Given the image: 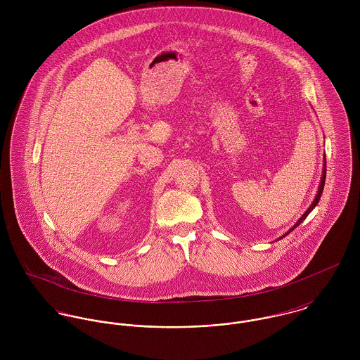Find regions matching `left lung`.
<instances>
[{
	"label": "left lung",
	"instance_id": "left-lung-1",
	"mask_svg": "<svg viewBox=\"0 0 360 360\" xmlns=\"http://www.w3.org/2000/svg\"><path fill=\"white\" fill-rule=\"evenodd\" d=\"M324 181H326V162H324V169H323V176H321V183H320V187H319V191H317V195H316V198H314V201H313V204H311V205L309 206L308 210H307V212H305V213H304V214H302V217H301V219H300V220H298V221H297V224H295V226H294V227H292V229H291V230H290V231H292V230H294V229H295V227H297V226H300V224H301V223H302V221H304V220H305V219H307V216H308L309 213H310V212H311V209H313V207H314V206L317 205V202H319V200H320V197H321V193H323V188H324ZM290 231H288V233H290ZM288 233H287V234H288Z\"/></svg>",
	"mask_w": 360,
	"mask_h": 360
}]
</instances>
